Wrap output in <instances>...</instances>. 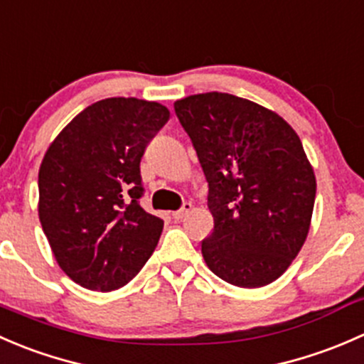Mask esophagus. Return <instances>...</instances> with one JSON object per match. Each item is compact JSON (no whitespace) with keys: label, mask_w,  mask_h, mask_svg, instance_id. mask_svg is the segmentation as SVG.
<instances>
[{"label":"esophagus","mask_w":364,"mask_h":364,"mask_svg":"<svg viewBox=\"0 0 364 364\" xmlns=\"http://www.w3.org/2000/svg\"><path fill=\"white\" fill-rule=\"evenodd\" d=\"M190 211H192V203H183L181 209H178V211L172 213V216H174V220H183Z\"/></svg>","instance_id":"1"}]
</instances>
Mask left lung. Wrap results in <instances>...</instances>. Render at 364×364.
Listing matches in <instances>:
<instances>
[{"mask_svg": "<svg viewBox=\"0 0 364 364\" xmlns=\"http://www.w3.org/2000/svg\"><path fill=\"white\" fill-rule=\"evenodd\" d=\"M174 111L209 186L205 264L236 287L271 284L310 230L317 183L301 139L277 112L229 93L192 95Z\"/></svg>", "mask_w": 364, "mask_h": 364, "instance_id": "8db88e82", "label": "left lung"}]
</instances>
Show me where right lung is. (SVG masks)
<instances>
[{"instance_id": "1", "label": "right lung", "mask_w": 364, "mask_h": 364, "mask_svg": "<svg viewBox=\"0 0 364 364\" xmlns=\"http://www.w3.org/2000/svg\"><path fill=\"white\" fill-rule=\"evenodd\" d=\"M168 109L139 98H105L77 114L38 171V216L61 269L80 287L109 292L142 269L164 220L139 204L141 159Z\"/></svg>"}]
</instances>
